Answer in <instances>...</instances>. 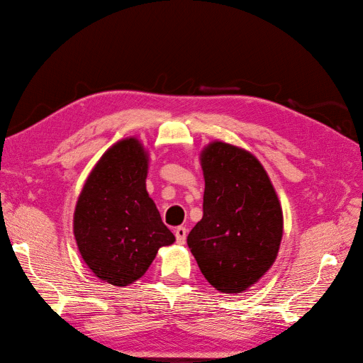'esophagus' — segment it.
<instances>
[{
  "label": "esophagus",
  "mask_w": 363,
  "mask_h": 363,
  "mask_svg": "<svg viewBox=\"0 0 363 363\" xmlns=\"http://www.w3.org/2000/svg\"><path fill=\"white\" fill-rule=\"evenodd\" d=\"M186 233H188V230H186L185 227H178V228L175 230V237H177V242H178V244H185V241H186Z\"/></svg>",
  "instance_id": "1"
}]
</instances>
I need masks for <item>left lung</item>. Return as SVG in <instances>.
Masks as SVG:
<instances>
[{
  "label": "left lung",
  "mask_w": 363,
  "mask_h": 363,
  "mask_svg": "<svg viewBox=\"0 0 363 363\" xmlns=\"http://www.w3.org/2000/svg\"><path fill=\"white\" fill-rule=\"evenodd\" d=\"M203 216L188 245L208 283L221 293L250 289L274 264L283 210L277 192L254 155L223 140L202 147Z\"/></svg>",
  "instance_id": "1"
}]
</instances>
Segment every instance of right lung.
I'll return each instance as SVG.
<instances>
[{
  "label": "right lung",
  "instance_id": "1",
  "mask_svg": "<svg viewBox=\"0 0 363 363\" xmlns=\"http://www.w3.org/2000/svg\"><path fill=\"white\" fill-rule=\"evenodd\" d=\"M147 168L149 150L125 138L101 155L76 202L73 234L83 262L116 287L140 279L158 250L175 241L146 191Z\"/></svg>",
  "mask_w": 363,
  "mask_h": 363
}]
</instances>
